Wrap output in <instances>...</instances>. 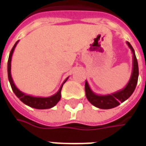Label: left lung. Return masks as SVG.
<instances>
[{"mask_svg":"<svg viewBox=\"0 0 146 146\" xmlns=\"http://www.w3.org/2000/svg\"><path fill=\"white\" fill-rule=\"evenodd\" d=\"M126 44H128L129 48L131 49L132 53H133V69H132L130 79L125 88L113 94L99 95V94H95L94 91L91 90L87 81H86L85 90H86V98L93 106L98 107L99 109L109 110V109H113L114 107H117L121 103L127 100L135 90L137 83V79H138V74H139L138 64H137L134 49L132 47L129 42L126 41Z\"/></svg>","mask_w":146,"mask_h":146,"instance_id":"8db88e82","label":"left lung"}]
</instances>
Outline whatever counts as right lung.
Instances as JSON below:
<instances>
[{
    "mask_svg": "<svg viewBox=\"0 0 146 146\" xmlns=\"http://www.w3.org/2000/svg\"><path fill=\"white\" fill-rule=\"evenodd\" d=\"M18 41L19 40H17L15 43L14 46L12 48L10 53H9V60H8V77H9V81L10 86L12 87V90L14 92L15 95L21 102H23L24 104L27 105L28 106H30L32 108H34V109H37V110H47V109H50L52 107L55 106L57 104V102L60 101V97H61L60 92H61L62 86L65 84V81L68 80L69 77H67L64 81V82L62 83V85L60 86L59 90L56 92V94L50 96V97H48V98L34 97V96H31L29 94H26L23 93V92H21L17 86H15L13 80L12 78V75H11V60H12V56H13V51H14L15 48H16L17 44L18 43Z\"/></svg>",
    "mask_w": 146,
    "mask_h": 146,
    "instance_id": "right-lung-1",
    "label": "right lung"
}]
</instances>
